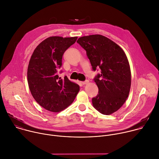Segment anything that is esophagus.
<instances>
[{
	"instance_id": "34e87169",
	"label": "esophagus",
	"mask_w": 159,
	"mask_h": 159,
	"mask_svg": "<svg viewBox=\"0 0 159 159\" xmlns=\"http://www.w3.org/2000/svg\"><path fill=\"white\" fill-rule=\"evenodd\" d=\"M89 82V81L88 80H85V81H83L82 83L83 85H85V84H87Z\"/></svg>"
}]
</instances>
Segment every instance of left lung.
I'll return each mask as SVG.
<instances>
[{
	"instance_id": "8db88e82",
	"label": "left lung",
	"mask_w": 159,
	"mask_h": 159,
	"mask_svg": "<svg viewBox=\"0 0 159 159\" xmlns=\"http://www.w3.org/2000/svg\"><path fill=\"white\" fill-rule=\"evenodd\" d=\"M77 42L86 51L92 70H100L93 79L98 88L92 99L93 107L103 115L118 111L129 96L131 72L124 50L114 42L102 35L80 37Z\"/></svg>"
}]
</instances>
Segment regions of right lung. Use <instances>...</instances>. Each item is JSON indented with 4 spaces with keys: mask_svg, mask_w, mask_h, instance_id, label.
<instances>
[{
    "mask_svg": "<svg viewBox=\"0 0 159 159\" xmlns=\"http://www.w3.org/2000/svg\"><path fill=\"white\" fill-rule=\"evenodd\" d=\"M77 37H50L42 41L34 50L27 69V80L35 101L45 109L59 112L74 102L79 85L59 77L65 51L73 45ZM61 70L60 73H62Z\"/></svg>",
    "mask_w": 159,
    "mask_h": 159,
    "instance_id": "right-lung-1",
    "label": "right lung"
}]
</instances>
